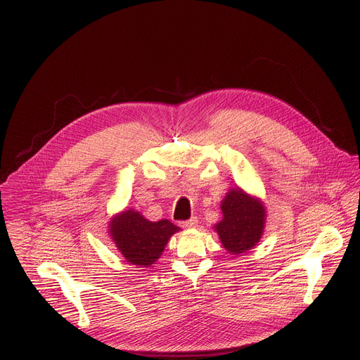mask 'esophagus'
<instances>
[{"instance_id": "obj_1", "label": "esophagus", "mask_w": 360, "mask_h": 360, "mask_svg": "<svg viewBox=\"0 0 360 360\" xmlns=\"http://www.w3.org/2000/svg\"><path fill=\"white\" fill-rule=\"evenodd\" d=\"M198 225V219L193 217V218H191V219H188V221H182L181 222V226L182 228H195Z\"/></svg>"}]
</instances>
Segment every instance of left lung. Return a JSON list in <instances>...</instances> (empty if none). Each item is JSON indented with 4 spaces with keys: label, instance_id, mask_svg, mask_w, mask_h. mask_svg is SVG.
Listing matches in <instances>:
<instances>
[{
    "label": "left lung",
    "instance_id": "8db88e82",
    "mask_svg": "<svg viewBox=\"0 0 360 360\" xmlns=\"http://www.w3.org/2000/svg\"><path fill=\"white\" fill-rule=\"evenodd\" d=\"M224 218L214 226L224 248L240 255L259 242L266 219L264 203L245 193L240 188L231 189L221 203Z\"/></svg>",
    "mask_w": 360,
    "mask_h": 360
}]
</instances>
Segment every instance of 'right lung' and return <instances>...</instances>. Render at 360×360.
<instances>
[{
	"label": "right lung",
	"mask_w": 360,
	"mask_h": 360,
	"mask_svg": "<svg viewBox=\"0 0 360 360\" xmlns=\"http://www.w3.org/2000/svg\"><path fill=\"white\" fill-rule=\"evenodd\" d=\"M178 231L168 219L150 222L134 210L115 215L110 222V235L121 255L127 262L142 268L158 261L169 238Z\"/></svg>",
	"instance_id": "right-lung-1"
}]
</instances>
